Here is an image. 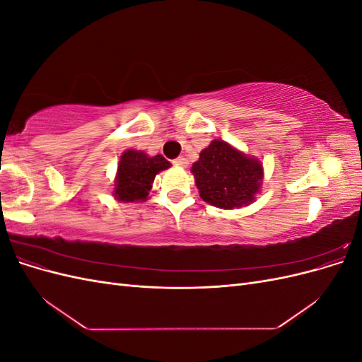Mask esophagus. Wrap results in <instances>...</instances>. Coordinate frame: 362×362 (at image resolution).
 <instances>
[{
	"label": "esophagus",
	"instance_id": "obj_1",
	"mask_svg": "<svg viewBox=\"0 0 362 362\" xmlns=\"http://www.w3.org/2000/svg\"><path fill=\"white\" fill-rule=\"evenodd\" d=\"M173 164H175V166H180V168H187L189 160L184 158V157H178V158L173 160Z\"/></svg>",
	"mask_w": 362,
	"mask_h": 362
}]
</instances>
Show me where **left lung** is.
<instances>
[{"label":"left lung","mask_w":362,"mask_h":362,"mask_svg":"<svg viewBox=\"0 0 362 362\" xmlns=\"http://www.w3.org/2000/svg\"><path fill=\"white\" fill-rule=\"evenodd\" d=\"M190 170L202 201L223 210L255 202L264 178V168L258 158L221 139L211 140L201 151L199 160Z\"/></svg>","instance_id":"obj_1"}]
</instances>
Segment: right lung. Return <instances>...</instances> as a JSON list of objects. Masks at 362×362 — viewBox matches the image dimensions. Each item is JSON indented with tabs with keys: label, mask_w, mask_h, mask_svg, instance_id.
<instances>
[{
	"label": "right lung",
	"mask_w": 362,
	"mask_h": 362,
	"mask_svg": "<svg viewBox=\"0 0 362 362\" xmlns=\"http://www.w3.org/2000/svg\"><path fill=\"white\" fill-rule=\"evenodd\" d=\"M170 168L163 156H148L144 151L127 149L117 163L113 196L119 202H144L154 184L156 175Z\"/></svg>",
	"instance_id": "obj_1"
}]
</instances>
